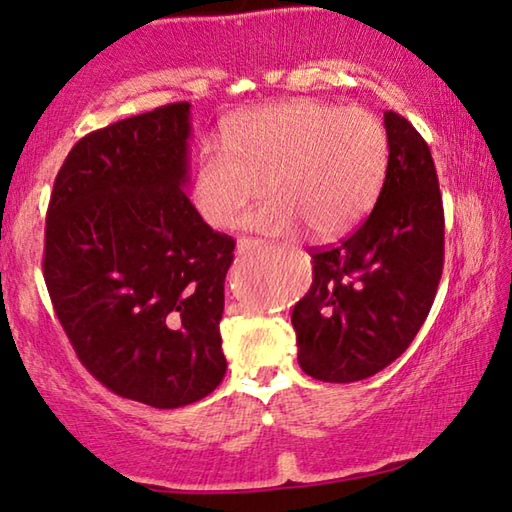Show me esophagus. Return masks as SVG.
Returning <instances> with one entry per match:
<instances>
[{
    "label": "esophagus",
    "instance_id": "34e87169",
    "mask_svg": "<svg viewBox=\"0 0 512 512\" xmlns=\"http://www.w3.org/2000/svg\"><path fill=\"white\" fill-rule=\"evenodd\" d=\"M250 244H253V239H248V237H241V239L237 241V253H239V255L248 253V250H250Z\"/></svg>",
    "mask_w": 512,
    "mask_h": 512
}]
</instances>
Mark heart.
Instances as JSON below:
<instances>
[{"label":"heart","mask_w":512,"mask_h":512,"mask_svg":"<svg viewBox=\"0 0 512 512\" xmlns=\"http://www.w3.org/2000/svg\"><path fill=\"white\" fill-rule=\"evenodd\" d=\"M386 167L388 133L375 112L296 99L241 117L225 144L207 142L192 201L205 223L223 230L266 189L271 201L246 216V228L271 237L305 228L329 241L370 212Z\"/></svg>","instance_id":"b5f03b06"}]
</instances>
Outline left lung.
<instances>
[{
  "mask_svg": "<svg viewBox=\"0 0 512 512\" xmlns=\"http://www.w3.org/2000/svg\"><path fill=\"white\" fill-rule=\"evenodd\" d=\"M386 178L372 212L339 246L314 248V282L291 314L309 377L350 384L409 348L436 298L445 262V212L427 142L409 119L384 112Z\"/></svg>",
  "mask_w": 512,
  "mask_h": 512,
  "instance_id": "left-lung-1",
  "label": "left lung"
}]
</instances>
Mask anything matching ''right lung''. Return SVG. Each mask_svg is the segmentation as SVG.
Segmentation results:
<instances>
[{
	"mask_svg": "<svg viewBox=\"0 0 512 512\" xmlns=\"http://www.w3.org/2000/svg\"><path fill=\"white\" fill-rule=\"evenodd\" d=\"M189 103L115 121L74 144L51 192L47 291L76 357L108 391L153 409L210 395L235 239L183 192Z\"/></svg>",
	"mask_w": 512,
	"mask_h": 512,
	"instance_id": "add662e5",
	"label": "right lung"
}]
</instances>
